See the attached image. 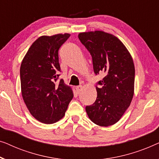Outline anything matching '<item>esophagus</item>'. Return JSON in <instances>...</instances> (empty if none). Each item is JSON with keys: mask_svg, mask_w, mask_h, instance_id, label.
<instances>
[{"mask_svg": "<svg viewBox=\"0 0 159 159\" xmlns=\"http://www.w3.org/2000/svg\"><path fill=\"white\" fill-rule=\"evenodd\" d=\"M81 89H82L81 86H79L75 87V90H76L77 93H79L80 92V91H81Z\"/></svg>", "mask_w": 159, "mask_h": 159, "instance_id": "34e87169", "label": "esophagus"}]
</instances>
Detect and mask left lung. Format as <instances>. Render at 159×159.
I'll return each mask as SVG.
<instances>
[{
  "instance_id": "1",
  "label": "left lung",
  "mask_w": 159,
  "mask_h": 159,
  "mask_svg": "<svg viewBox=\"0 0 159 159\" xmlns=\"http://www.w3.org/2000/svg\"><path fill=\"white\" fill-rule=\"evenodd\" d=\"M79 39L92 57L95 75L105 73L97 83V99L86 107V113L93 123L110 126L119 121L133 99V60L122 42L112 34L101 31L84 32Z\"/></svg>"
}]
</instances>
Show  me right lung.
<instances>
[{"mask_svg": "<svg viewBox=\"0 0 159 159\" xmlns=\"http://www.w3.org/2000/svg\"><path fill=\"white\" fill-rule=\"evenodd\" d=\"M69 34L42 36L32 44L20 68L23 99L38 121L52 124L64 117L73 97L70 87L59 80L58 51Z\"/></svg>", "mask_w": 159, "mask_h": 159, "instance_id": "1", "label": "right lung"}]
</instances>
